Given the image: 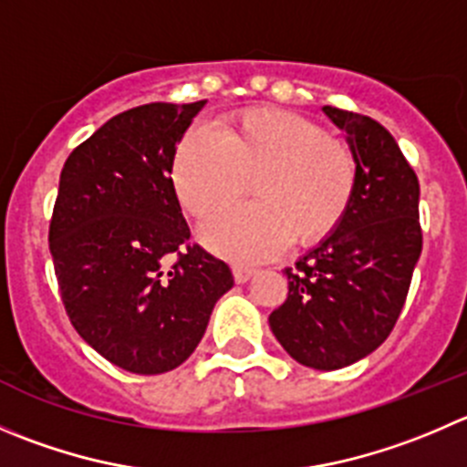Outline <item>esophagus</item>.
Segmentation results:
<instances>
[{
    "label": "esophagus",
    "instance_id": "34e87169",
    "mask_svg": "<svg viewBox=\"0 0 467 467\" xmlns=\"http://www.w3.org/2000/svg\"><path fill=\"white\" fill-rule=\"evenodd\" d=\"M255 274L253 269H248V266H233V275H234V283H246L251 275Z\"/></svg>",
    "mask_w": 467,
    "mask_h": 467
}]
</instances>
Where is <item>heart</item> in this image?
Masks as SVG:
<instances>
[{
    "instance_id": "b5f03b06",
    "label": "heart",
    "mask_w": 467,
    "mask_h": 467,
    "mask_svg": "<svg viewBox=\"0 0 467 467\" xmlns=\"http://www.w3.org/2000/svg\"><path fill=\"white\" fill-rule=\"evenodd\" d=\"M171 180L196 219L237 201L253 182L257 201L212 216L201 239L221 255L257 262L278 255L292 237L310 244L337 228L354 198L356 157L301 113L253 109L223 134L192 125L175 148Z\"/></svg>"
}]
</instances>
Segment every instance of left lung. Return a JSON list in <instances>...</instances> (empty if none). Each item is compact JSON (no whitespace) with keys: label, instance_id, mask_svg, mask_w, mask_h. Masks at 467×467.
<instances>
[{"label":"left lung","instance_id":"obj_1","mask_svg":"<svg viewBox=\"0 0 467 467\" xmlns=\"http://www.w3.org/2000/svg\"><path fill=\"white\" fill-rule=\"evenodd\" d=\"M347 132L356 189L337 228L296 266L269 315L275 339L312 369L347 368L386 342L422 253L420 182L392 134L369 116L324 107Z\"/></svg>","mask_w":467,"mask_h":467}]
</instances>
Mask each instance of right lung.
Instances as JSON below:
<instances>
[{
	"instance_id": "right-lung-1",
	"label": "right lung",
	"mask_w": 467,
	"mask_h": 467,
	"mask_svg": "<svg viewBox=\"0 0 467 467\" xmlns=\"http://www.w3.org/2000/svg\"><path fill=\"white\" fill-rule=\"evenodd\" d=\"M205 99L113 116L70 152L49 221V253L77 333L134 374L182 365L234 285L223 260L189 244L171 169Z\"/></svg>"
}]
</instances>
